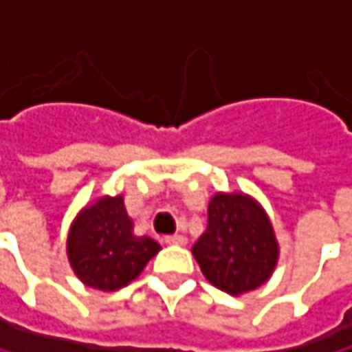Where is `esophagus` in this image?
<instances>
[{"instance_id": "34e87169", "label": "esophagus", "mask_w": 352, "mask_h": 352, "mask_svg": "<svg viewBox=\"0 0 352 352\" xmlns=\"http://www.w3.org/2000/svg\"><path fill=\"white\" fill-rule=\"evenodd\" d=\"M165 243H167V245L183 246L187 245V239H185L183 234H173V236H165Z\"/></svg>"}]
</instances>
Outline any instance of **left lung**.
I'll return each instance as SVG.
<instances>
[{"mask_svg": "<svg viewBox=\"0 0 352 352\" xmlns=\"http://www.w3.org/2000/svg\"><path fill=\"white\" fill-rule=\"evenodd\" d=\"M204 277L239 298L267 283L279 243L265 208L245 191H218L208 204V228L191 246Z\"/></svg>", "mask_w": 352, "mask_h": 352, "instance_id": "8db88e82", "label": "left lung"}]
</instances>
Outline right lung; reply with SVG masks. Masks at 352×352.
I'll list each match as a JSON object with an SVG mask.
<instances>
[{
	"label": "right lung",
	"mask_w": 352,
	"mask_h": 352,
	"mask_svg": "<svg viewBox=\"0 0 352 352\" xmlns=\"http://www.w3.org/2000/svg\"><path fill=\"white\" fill-rule=\"evenodd\" d=\"M161 250L151 236L134 234L124 195H102L83 206L67 234V258L79 281L116 292L134 281Z\"/></svg>",
	"instance_id": "obj_1"
}]
</instances>
